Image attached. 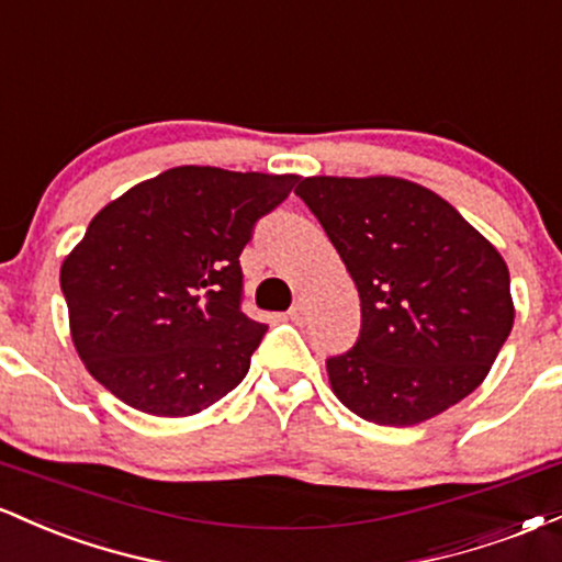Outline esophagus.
Returning a JSON list of instances; mask_svg holds the SVG:
<instances>
[{
    "label": "esophagus",
    "instance_id": "1",
    "mask_svg": "<svg viewBox=\"0 0 562 562\" xmlns=\"http://www.w3.org/2000/svg\"><path fill=\"white\" fill-rule=\"evenodd\" d=\"M288 317L293 319V322H303V317H306V301H303V299H295V301H293V306H290Z\"/></svg>",
    "mask_w": 562,
    "mask_h": 562
}]
</instances>
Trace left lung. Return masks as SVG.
I'll list each match as a JSON object with an SVG mask.
<instances>
[{"label":"left lung","instance_id":"left-lung-1","mask_svg":"<svg viewBox=\"0 0 562 562\" xmlns=\"http://www.w3.org/2000/svg\"><path fill=\"white\" fill-rule=\"evenodd\" d=\"M319 218L362 301L357 344L327 359L353 415L406 428L483 383L513 330L507 263L454 205L396 177H308Z\"/></svg>","mask_w":562,"mask_h":562}]
</instances>
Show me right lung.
I'll use <instances>...</instances> for the list:
<instances>
[{"label":"right lung","mask_w":562,"mask_h":562,"mask_svg":"<svg viewBox=\"0 0 562 562\" xmlns=\"http://www.w3.org/2000/svg\"><path fill=\"white\" fill-rule=\"evenodd\" d=\"M295 173L177 166L89 222L60 269L70 338L97 383L156 417H187L248 375L267 325L245 317L240 254Z\"/></svg>","instance_id":"1"}]
</instances>
